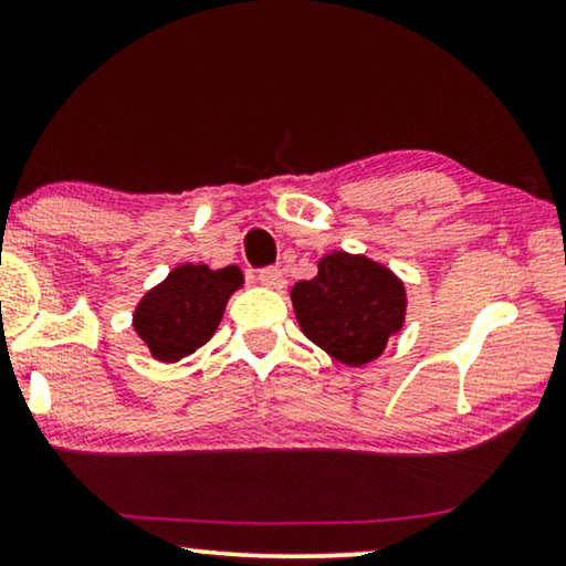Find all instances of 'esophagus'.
Returning <instances> with one entry per match:
<instances>
[{
    "label": "esophagus",
    "mask_w": 566,
    "mask_h": 566,
    "mask_svg": "<svg viewBox=\"0 0 566 566\" xmlns=\"http://www.w3.org/2000/svg\"><path fill=\"white\" fill-rule=\"evenodd\" d=\"M258 281H260L262 285H265V289H273V291H283V289H285V275H283L277 268L260 270Z\"/></svg>",
    "instance_id": "obj_1"
}]
</instances>
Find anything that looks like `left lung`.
Wrapping results in <instances>:
<instances>
[{
    "mask_svg": "<svg viewBox=\"0 0 566 566\" xmlns=\"http://www.w3.org/2000/svg\"><path fill=\"white\" fill-rule=\"evenodd\" d=\"M304 335L329 358L360 368L386 350L407 319L405 281L368 254L327 252L312 281L291 289Z\"/></svg>",
    "mask_w": 566,
    "mask_h": 566,
    "instance_id": "left-lung-1",
    "label": "left lung"
}]
</instances>
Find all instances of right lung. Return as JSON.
<instances>
[{"label": "right lung", "instance_id": "add662e5", "mask_svg": "<svg viewBox=\"0 0 566 566\" xmlns=\"http://www.w3.org/2000/svg\"><path fill=\"white\" fill-rule=\"evenodd\" d=\"M242 285L244 273L237 265L213 270L182 262L144 293L130 324L154 360L177 363L216 335L229 298Z\"/></svg>", "mask_w": 566, "mask_h": 566}]
</instances>
